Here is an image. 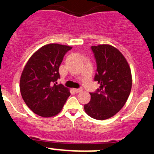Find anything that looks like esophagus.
I'll list each match as a JSON object with an SVG mask.
<instances>
[{"mask_svg": "<svg viewBox=\"0 0 154 154\" xmlns=\"http://www.w3.org/2000/svg\"><path fill=\"white\" fill-rule=\"evenodd\" d=\"M74 91L75 93H80L82 91V88H75L74 89Z\"/></svg>", "mask_w": 154, "mask_h": 154, "instance_id": "obj_1", "label": "esophagus"}]
</instances>
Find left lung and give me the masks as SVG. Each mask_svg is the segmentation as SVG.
Wrapping results in <instances>:
<instances>
[{"instance_id": "8db88e82", "label": "left lung", "mask_w": 154, "mask_h": 154, "mask_svg": "<svg viewBox=\"0 0 154 154\" xmlns=\"http://www.w3.org/2000/svg\"><path fill=\"white\" fill-rule=\"evenodd\" d=\"M97 69L94 80L100 86L90 93L91 101L85 112L96 120H105L119 112L126 104L132 85L130 66L122 53L109 45L91 47Z\"/></svg>"}]
</instances>
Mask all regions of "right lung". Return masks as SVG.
<instances>
[{
  "mask_svg": "<svg viewBox=\"0 0 154 154\" xmlns=\"http://www.w3.org/2000/svg\"><path fill=\"white\" fill-rule=\"evenodd\" d=\"M72 48L59 44L44 45L25 64L20 77V93L27 106L39 116L58 115L70 96L69 88L55 83L60 77L58 69L64 55Z\"/></svg>",
  "mask_w": 154,
  "mask_h": 154,
  "instance_id": "add662e5",
  "label": "right lung"
}]
</instances>
